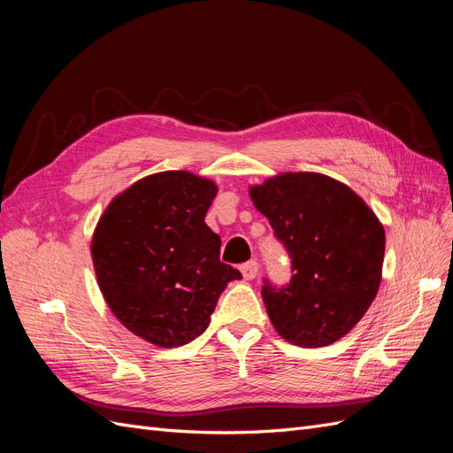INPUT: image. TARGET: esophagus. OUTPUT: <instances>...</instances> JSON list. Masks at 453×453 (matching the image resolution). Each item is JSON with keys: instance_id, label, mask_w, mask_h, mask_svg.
<instances>
[{"instance_id": "esophagus-1", "label": "esophagus", "mask_w": 453, "mask_h": 453, "mask_svg": "<svg viewBox=\"0 0 453 453\" xmlns=\"http://www.w3.org/2000/svg\"><path fill=\"white\" fill-rule=\"evenodd\" d=\"M242 273H243V278L245 280H255L257 278V273H258V270H260V265L257 263V260H250V263H245V265H242Z\"/></svg>"}]
</instances>
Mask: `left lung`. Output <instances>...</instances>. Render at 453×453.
<instances>
[{"label": "left lung", "instance_id": "8db88e82", "mask_svg": "<svg viewBox=\"0 0 453 453\" xmlns=\"http://www.w3.org/2000/svg\"><path fill=\"white\" fill-rule=\"evenodd\" d=\"M289 251L293 278L265 281L263 300L276 333L300 348L346 336L372 304L381 281L386 230L353 190L315 172H285L250 187Z\"/></svg>", "mask_w": 453, "mask_h": 453}]
</instances>
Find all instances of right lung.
<instances>
[{
	"mask_svg": "<svg viewBox=\"0 0 453 453\" xmlns=\"http://www.w3.org/2000/svg\"><path fill=\"white\" fill-rule=\"evenodd\" d=\"M217 195L187 170L147 175L117 195L94 228L90 253L109 310L158 348L200 336L219 295L242 273L219 260L221 238L203 223Z\"/></svg>",
	"mask_w": 453,
	"mask_h": 453,
	"instance_id": "1",
	"label": "right lung"
}]
</instances>
